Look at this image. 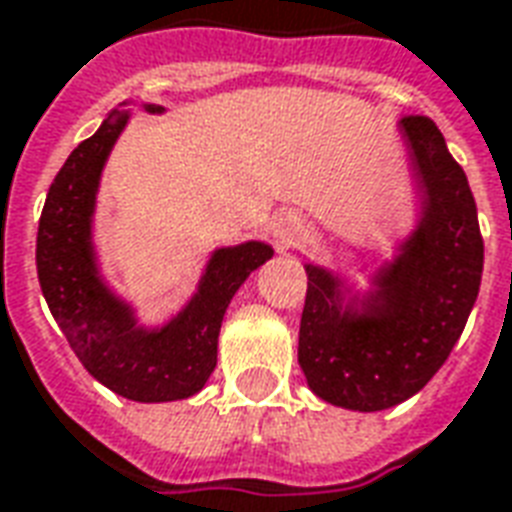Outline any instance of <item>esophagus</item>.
<instances>
[{
	"instance_id": "34e87169",
	"label": "esophagus",
	"mask_w": 512,
	"mask_h": 512,
	"mask_svg": "<svg viewBox=\"0 0 512 512\" xmlns=\"http://www.w3.org/2000/svg\"><path fill=\"white\" fill-rule=\"evenodd\" d=\"M306 236V222L301 217H293V214H285L274 222V238L276 244L287 249V246H295L301 238Z\"/></svg>"
}]
</instances>
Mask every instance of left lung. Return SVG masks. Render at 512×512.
<instances>
[{
	"label": "left lung",
	"instance_id": "8db88e82",
	"mask_svg": "<svg viewBox=\"0 0 512 512\" xmlns=\"http://www.w3.org/2000/svg\"><path fill=\"white\" fill-rule=\"evenodd\" d=\"M418 187V222L391 263L355 295L342 276L306 263L298 363L317 396L344 410L396 407L448 361L483 276L478 208L437 124H399Z\"/></svg>",
	"mask_w": 512,
	"mask_h": 512
}]
</instances>
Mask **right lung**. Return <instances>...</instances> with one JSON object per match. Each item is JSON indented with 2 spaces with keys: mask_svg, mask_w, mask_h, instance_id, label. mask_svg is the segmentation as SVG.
<instances>
[{
  "mask_svg": "<svg viewBox=\"0 0 512 512\" xmlns=\"http://www.w3.org/2000/svg\"><path fill=\"white\" fill-rule=\"evenodd\" d=\"M143 108L165 111L162 105ZM127 121L130 111H113L56 173L37 227V276L54 320L94 380L143 404L189 399L217 366L230 298L274 249L263 241L222 246L176 317L160 328L138 325L135 309L102 282L92 244L102 168Z\"/></svg>",
  "mask_w": 512,
  "mask_h": 512,
  "instance_id": "1",
  "label": "right lung"
}]
</instances>
